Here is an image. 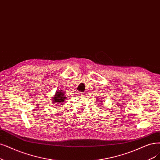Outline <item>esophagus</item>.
Masks as SVG:
<instances>
[{
  "label": "esophagus",
  "mask_w": 160,
  "mask_h": 160,
  "mask_svg": "<svg viewBox=\"0 0 160 160\" xmlns=\"http://www.w3.org/2000/svg\"><path fill=\"white\" fill-rule=\"evenodd\" d=\"M78 94L79 96H84V92H79L78 93Z\"/></svg>",
  "instance_id": "1"
}]
</instances>
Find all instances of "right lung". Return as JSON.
I'll return each mask as SVG.
<instances>
[{"label":"right lung","instance_id":"right-lung-1","mask_svg":"<svg viewBox=\"0 0 160 160\" xmlns=\"http://www.w3.org/2000/svg\"><path fill=\"white\" fill-rule=\"evenodd\" d=\"M65 96H66L64 95V93L62 92V90L58 91L55 94V96L52 99V102L54 103H62L64 101V99L67 98H65Z\"/></svg>","mask_w":160,"mask_h":160}]
</instances>
